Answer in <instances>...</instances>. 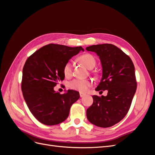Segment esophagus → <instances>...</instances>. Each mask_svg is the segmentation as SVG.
Wrapping results in <instances>:
<instances>
[{"label": "esophagus", "mask_w": 155, "mask_h": 155, "mask_svg": "<svg viewBox=\"0 0 155 155\" xmlns=\"http://www.w3.org/2000/svg\"><path fill=\"white\" fill-rule=\"evenodd\" d=\"M79 95H80V97H83L84 96H85V94L83 92H79Z\"/></svg>", "instance_id": "esophagus-1"}]
</instances>
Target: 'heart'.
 Masks as SVG:
<instances>
[{
    "instance_id": "b5f03b06",
    "label": "heart",
    "mask_w": 155,
    "mask_h": 155,
    "mask_svg": "<svg viewBox=\"0 0 155 155\" xmlns=\"http://www.w3.org/2000/svg\"><path fill=\"white\" fill-rule=\"evenodd\" d=\"M79 59L85 65L88 69H92L96 66V61L95 58L91 54H86L82 55ZM72 71V63L68 61L64 64L63 67V73L65 76L69 77L71 76ZM92 85V82L88 79H74L68 83V87L74 89V90L78 91L80 92H86L88 88Z\"/></svg>"
}]
</instances>
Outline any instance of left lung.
<instances>
[{
  "mask_svg": "<svg viewBox=\"0 0 155 155\" xmlns=\"http://www.w3.org/2000/svg\"><path fill=\"white\" fill-rule=\"evenodd\" d=\"M101 61L102 78L96 91L107 90L106 96L94 95L93 104L87 110L88 120L100 127H109L127 113L137 87L132 60L117 46L102 44L88 46Z\"/></svg>",
  "mask_w": 155,
  "mask_h": 155,
  "instance_id": "1",
  "label": "left lung"
}]
</instances>
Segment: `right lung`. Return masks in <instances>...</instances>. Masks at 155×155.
Returning a JSON list of instances; mask_svg holds the SVG:
<instances>
[{
    "mask_svg": "<svg viewBox=\"0 0 155 155\" xmlns=\"http://www.w3.org/2000/svg\"><path fill=\"white\" fill-rule=\"evenodd\" d=\"M81 50L84 51L81 46L49 44L27 59L22 69L21 89L28 107L41 123L54 125L63 122L80 97L74 90L60 94L54 87L64 79V64Z\"/></svg>",
    "mask_w": 155,
    "mask_h": 155,
    "instance_id": "right-lung-1",
    "label": "right lung"
}]
</instances>
